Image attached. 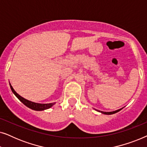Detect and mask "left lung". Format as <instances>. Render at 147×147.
<instances>
[{"label":"left lung","instance_id":"obj_1","mask_svg":"<svg viewBox=\"0 0 147 147\" xmlns=\"http://www.w3.org/2000/svg\"><path fill=\"white\" fill-rule=\"evenodd\" d=\"M120 110H121V109H120V110H116V111H113V112H102V111H99V110H98V112H102V114H108V115H109V114H115V113H116V112H119Z\"/></svg>","mask_w":147,"mask_h":147}]
</instances>
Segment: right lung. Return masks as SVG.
<instances>
[{
	"mask_svg": "<svg viewBox=\"0 0 147 147\" xmlns=\"http://www.w3.org/2000/svg\"><path fill=\"white\" fill-rule=\"evenodd\" d=\"M11 86V89L12 90V92H13V94L17 96V98L19 99L20 101H21L22 103L23 104H25L26 106H27L28 108H31L32 110H37V111H41V110H43L45 109H48V108H51L52 106L55 103H49V104H37V103H35V102L29 101V100L25 99L23 97H21V96H19L17 92H16L14 89L12 87L11 85H10Z\"/></svg>",
	"mask_w": 147,
	"mask_h": 147,
	"instance_id": "add662e5",
	"label": "right lung"
}]
</instances>
